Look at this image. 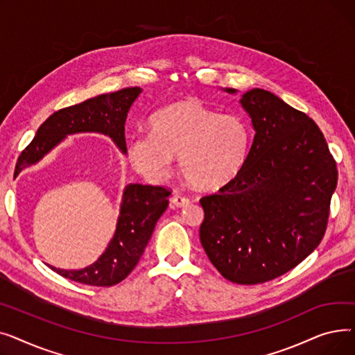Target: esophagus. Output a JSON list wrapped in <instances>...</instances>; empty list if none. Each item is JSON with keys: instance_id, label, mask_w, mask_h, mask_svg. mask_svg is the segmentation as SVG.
Here are the masks:
<instances>
[{"instance_id": "1", "label": "esophagus", "mask_w": 355, "mask_h": 355, "mask_svg": "<svg viewBox=\"0 0 355 355\" xmlns=\"http://www.w3.org/2000/svg\"><path fill=\"white\" fill-rule=\"evenodd\" d=\"M190 204V200L187 197H182L180 194H174L171 197V207L173 209H181V207H187Z\"/></svg>"}]
</instances>
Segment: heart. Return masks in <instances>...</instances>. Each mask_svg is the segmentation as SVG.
I'll use <instances>...</instances> for the list:
<instances>
[{"label": "heart", "mask_w": 355, "mask_h": 355, "mask_svg": "<svg viewBox=\"0 0 355 355\" xmlns=\"http://www.w3.org/2000/svg\"><path fill=\"white\" fill-rule=\"evenodd\" d=\"M250 129L237 115L220 114L198 99L165 106L149 121V134L128 144L134 170L154 184L171 175L173 158L191 187L216 191L243 170L250 149Z\"/></svg>", "instance_id": "obj_1"}]
</instances>
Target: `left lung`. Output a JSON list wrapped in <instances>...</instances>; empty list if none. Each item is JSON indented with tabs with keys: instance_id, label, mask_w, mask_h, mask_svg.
I'll use <instances>...</instances> for the list:
<instances>
[{
	"instance_id": "8db88e82",
	"label": "left lung",
	"mask_w": 355,
	"mask_h": 355,
	"mask_svg": "<svg viewBox=\"0 0 355 355\" xmlns=\"http://www.w3.org/2000/svg\"><path fill=\"white\" fill-rule=\"evenodd\" d=\"M239 102L253 141L241 173L201 198L200 240L227 281L254 285L289 272L318 248L338 173L324 134L304 112L259 87Z\"/></svg>"
}]
</instances>
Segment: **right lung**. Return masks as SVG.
<instances>
[{
  "mask_svg": "<svg viewBox=\"0 0 355 355\" xmlns=\"http://www.w3.org/2000/svg\"><path fill=\"white\" fill-rule=\"evenodd\" d=\"M141 93V87H126L54 112L37 129L34 139L18 158L15 174L39 164L69 135L76 134L105 135L126 154L125 122L130 106ZM170 194L158 185L126 184L115 233L98 260L83 269H60L51 265L49 268L70 281L90 286H112L122 282L139 262L158 218L168 207Z\"/></svg>",
  "mask_w": 355,
  "mask_h": 355,
  "instance_id": "add662e5",
  "label": "right lung"
}]
</instances>
